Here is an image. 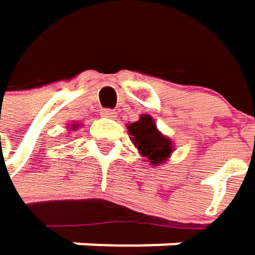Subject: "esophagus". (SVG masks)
<instances>
[{"mask_svg": "<svg viewBox=\"0 0 255 255\" xmlns=\"http://www.w3.org/2000/svg\"><path fill=\"white\" fill-rule=\"evenodd\" d=\"M101 116L107 117V119H114V117H117V113H116V110H111V108H102Z\"/></svg>", "mask_w": 255, "mask_h": 255, "instance_id": "esophagus-1", "label": "esophagus"}]
</instances>
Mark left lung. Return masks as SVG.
I'll return each instance as SVG.
<instances>
[{
	"label": "left lung",
	"instance_id": "obj_1",
	"mask_svg": "<svg viewBox=\"0 0 255 255\" xmlns=\"http://www.w3.org/2000/svg\"><path fill=\"white\" fill-rule=\"evenodd\" d=\"M128 129L132 135L133 145L139 150L141 156L148 159L151 165H160L169 159L172 153V142L159 132L151 116L142 114L139 120L130 123Z\"/></svg>",
	"mask_w": 255,
	"mask_h": 255
}]
</instances>
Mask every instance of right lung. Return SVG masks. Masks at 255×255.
Masks as SVG:
<instances>
[{"label": "right lung", "mask_w": 255, "mask_h": 255, "mask_svg": "<svg viewBox=\"0 0 255 255\" xmlns=\"http://www.w3.org/2000/svg\"><path fill=\"white\" fill-rule=\"evenodd\" d=\"M77 128H78L77 125H74V126H72V129H77Z\"/></svg>", "instance_id": "right-lung-1"}]
</instances>
